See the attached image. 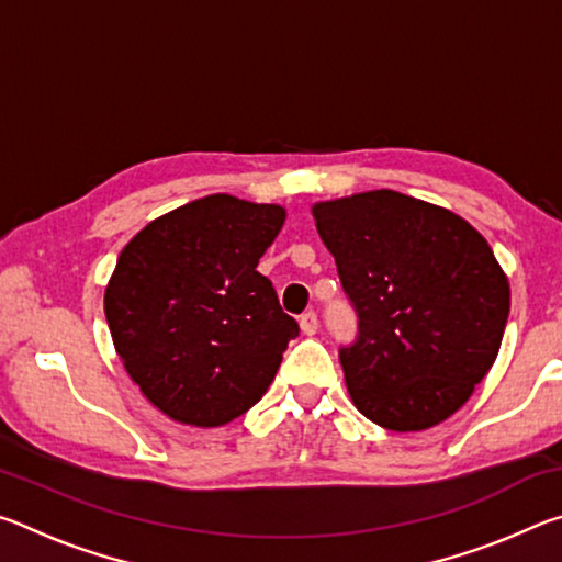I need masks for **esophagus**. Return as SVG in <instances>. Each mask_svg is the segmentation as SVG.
<instances>
[{
  "label": "esophagus",
  "instance_id": "esophagus-1",
  "mask_svg": "<svg viewBox=\"0 0 562 562\" xmlns=\"http://www.w3.org/2000/svg\"><path fill=\"white\" fill-rule=\"evenodd\" d=\"M317 327H319V319H317L315 312H304V315L300 317V329H302V335H315Z\"/></svg>",
  "mask_w": 562,
  "mask_h": 562
}]
</instances>
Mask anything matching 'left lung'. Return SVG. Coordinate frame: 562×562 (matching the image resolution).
I'll list each match as a JSON object with an SVG mask.
<instances>
[{
  "label": "left lung",
  "instance_id": "8db88e82",
  "mask_svg": "<svg viewBox=\"0 0 562 562\" xmlns=\"http://www.w3.org/2000/svg\"><path fill=\"white\" fill-rule=\"evenodd\" d=\"M335 255L357 337L339 347L369 422L424 431L469 402L498 357L510 288L479 231L396 190L312 207Z\"/></svg>",
  "mask_w": 562,
  "mask_h": 562
}]
</instances>
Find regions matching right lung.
Returning <instances> with one entry per match:
<instances>
[{
  "mask_svg": "<svg viewBox=\"0 0 562 562\" xmlns=\"http://www.w3.org/2000/svg\"><path fill=\"white\" fill-rule=\"evenodd\" d=\"M280 205L217 193L148 223L123 247L103 297L128 376L190 426H223L268 392L300 335L258 272Z\"/></svg>",
  "mask_w": 562,
  "mask_h": 562,
  "instance_id": "add662e5",
  "label": "right lung"
}]
</instances>
